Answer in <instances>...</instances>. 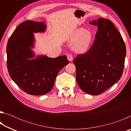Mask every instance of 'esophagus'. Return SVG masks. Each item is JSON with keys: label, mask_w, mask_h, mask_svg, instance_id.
Listing matches in <instances>:
<instances>
[{"label": "esophagus", "mask_w": 131, "mask_h": 131, "mask_svg": "<svg viewBox=\"0 0 131 131\" xmlns=\"http://www.w3.org/2000/svg\"><path fill=\"white\" fill-rule=\"evenodd\" d=\"M67 58H68V60L70 62H72V61H73V57H72V55H71V54H69V55H68Z\"/></svg>", "instance_id": "1"}]
</instances>
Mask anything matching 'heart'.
<instances>
[{"instance_id": "b5f03b06", "label": "heart", "mask_w": 131, "mask_h": 131, "mask_svg": "<svg viewBox=\"0 0 131 131\" xmlns=\"http://www.w3.org/2000/svg\"><path fill=\"white\" fill-rule=\"evenodd\" d=\"M93 40L91 31L84 28H79L73 33L70 37L71 42H75L73 48L77 52L84 54L89 50Z\"/></svg>"}]
</instances>
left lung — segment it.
Masks as SVG:
<instances>
[{"label": "left lung", "instance_id": "left-lung-1", "mask_svg": "<svg viewBox=\"0 0 131 131\" xmlns=\"http://www.w3.org/2000/svg\"><path fill=\"white\" fill-rule=\"evenodd\" d=\"M90 24L98 28L94 43L87 53L75 58L73 63L80 88L87 94L97 95L120 79L126 47L120 34L110 20L99 18Z\"/></svg>", "mask_w": 131, "mask_h": 131}]
</instances>
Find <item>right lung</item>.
Segmentation results:
<instances>
[{
  "mask_svg": "<svg viewBox=\"0 0 131 131\" xmlns=\"http://www.w3.org/2000/svg\"><path fill=\"white\" fill-rule=\"evenodd\" d=\"M44 22L25 21L19 24L8 39L7 66L14 83L28 94L45 95L54 85L59 71L69 63L66 55L55 58L40 55L34 58V33L44 32Z\"/></svg>",
  "mask_w": 131,
  "mask_h": 131,
  "instance_id": "obj_1",
  "label": "right lung"
}]
</instances>
